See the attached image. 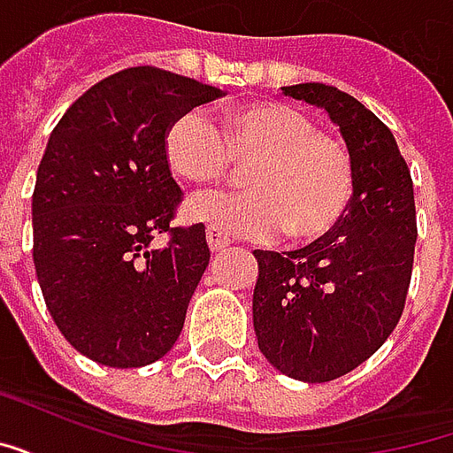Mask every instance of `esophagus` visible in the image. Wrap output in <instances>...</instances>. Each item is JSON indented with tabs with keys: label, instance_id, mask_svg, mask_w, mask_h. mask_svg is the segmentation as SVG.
<instances>
[{
	"label": "esophagus",
	"instance_id": "34e87169",
	"mask_svg": "<svg viewBox=\"0 0 453 453\" xmlns=\"http://www.w3.org/2000/svg\"><path fill=\"white\" fill-rule=\"evenodd\" d=\"M206 242H208V250H211L213 255H218V252H223V250H226V247L230 245V240H227V237L223 235V233H218V230H213V227H211V230H208V233H206Z\"/></svg>",
	"mask_w": 453,
	"mask_h": 453
}]
</instances>
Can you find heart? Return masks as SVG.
<instances>
[{
  "instance_id": "b5f03b06",
  "label": "heart",
  "mask_w": 453,
  "mask_h": 453,
  "mask_svg": "<svg viewBox=\"0 0 453 453\" xmlns=\"http://www.w3.org/2000/svg\"><path fill=\"white\" fill-rule=\"evenodd\" d=\"M165 159L187 184H213L233 165L246 167L237 194H203L181 216L233 237L296 240L327 235L349 208L354 162L337 138L291 104L259 102L227 113L223 133L203 109H188L169 123Z\"/></svg>"
}]
</instances>
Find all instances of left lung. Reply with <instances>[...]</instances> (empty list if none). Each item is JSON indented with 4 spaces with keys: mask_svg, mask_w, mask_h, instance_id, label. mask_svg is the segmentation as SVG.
<instances>
[{
    "mask_svg": "<svg viewBox=\"0 0 453 453\" xmlns=\"http://www.w3.org/2000/svg\"><path fill=\"white\" fill-rule=\"evenodd\" d=\"M325 109L354 162L349 208L327 235L294 252L255 250L252 320L259 351L305 383L340 379L395 330L418 240L415 194L398 142L380 119L337 87H281Z\"/></svg>",
    "mask_w": 453,
    "mask_h": 453,
    "instance_id": "obj_1",
    "label": "left lung"
}]
</instances>
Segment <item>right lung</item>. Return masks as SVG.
I'll list each match as a JSON object with an SVG mask.
<instances>
[{"instance_id":"1","label":"right lung","mask_w":453,"mask_h":453,"mask_svg":"<svg viewBox=\"0 0 453 453\" xmlns=\"http://www.w3.org/2000/svg\"><path fill=\"white\" fill-rule=\"evenodd\" d=\"M220 89L130 67L96 82L55 126L34 188V265L74 349L135 369L177 342L206 272V227H169L181 188L165 159L172 120ZM159 232L170 245L151 247Z\"/></svg>"}]
</instances>
